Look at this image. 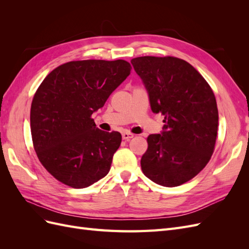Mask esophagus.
<instances>
[{
	"mask_svg": "<svg viewBox=\"0 0 249 249\" xmlns=\"http://www.w3.org/2000/svg\"><path fill=\"white\" fill-rule=\"evenodd\" d=\"M134 137V134H132V133H129V132H124L123 133V139L124 140H130V139H132Z\"/></svg>",
	"mask_w": 249,
	"mask_h": 249,
	"instance_id": "esophagus-1",
	"label": "esophagus"
}]
</instances>
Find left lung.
<instances>
[{"label":"left lung","mask_w":249,"mask_h":249,"mask_svg":"<svg viewBox=\"0 0 249 249\" xmlns=\"http://www.w3.org/2000/svg\"><path fill=\"white\" fill-rule=\"evenodd\" d=\"M154 113L164 115L163 132L147 137L141 169L165 187L182 185L205 168L215 148L218 109L212 88L194 67L177 57L131 60Z\"/></svg>","instance_id":"left-lung-1"}]
</instances>
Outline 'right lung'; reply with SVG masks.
Segmentation results:
<instances>
[{
  "label": "right lung",
  "mask_w": 249,
  "mask_h": 249,
  "mask_svg": "<svg viewBox=\"0 0 249 249\" xmlns=\"http://www.w3.org/2000/svg\"><path fill=\"white\" fill-rule=\"evenodd\" d=\"M131 69L122 59L71 61L52 71L36 90L30 112L33 146L59 182L81 189L108 175L122 135L97 129L91 115Z\"/></svg>",
  "instance_id": "obj_1"
}]
</instances>
